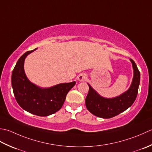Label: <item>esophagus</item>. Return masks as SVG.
<instances>
[{
  "mask_svg": "<svg viewBox=\"0 0 152 152\" xmlns=\"http://www.w3.org/2000/svg\"><path fill=\"white\" fill-rule=\"evenodd\" d=\"M86 79H87V77H86L85 73H80V75L77 77V79H78V80L80 82L85 81Z\"/></svg>",
  "mask_w": 152,
  "mask_h": 152,
  "instance_id": "1",
  "label": "esophagus"
}]
</instances>
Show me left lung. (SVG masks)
<instances>
[{
  "instance_id": "obj_1",
  "label": "left lung",
  "mask_w": 152,
  "mask_h": 152,
  "mask_svg": "<svg viewBox=\"0 0 152 152\" xmlns=\"http://www.w3.org/2000/svg\"><path fill=\"white\" fill-rule=\"evenodd\" d=\"M130 60L132 65L134 76L129 88L122 94L112 98H104L88 83L89 90L85 104L87 110L93 115L104 119L111 118L127 110L134 103L140 85V73L134 61L132 59Z\"/></svg>"
}]
</instances>
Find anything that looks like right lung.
<instances>
[{"mask_svg": "<svg viewBox=\"0 0 152 152\" xmlns=\"http://www.w3.org/2000/svg\"><path fill=\"white\" fill-rule=\"evenodd\" d=\"M36 49L26 52L17 61L12 74V86L15 100L21 107L34 115L48 116L61 109L68 92L76 83L41 88L29 81L24 72V61Z\"/></svg>", "mask_w": 152, "mask_h": 152, "instance_id": "add662e5", "label": "right lung"}]
</instances>
